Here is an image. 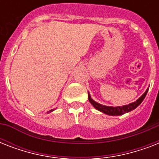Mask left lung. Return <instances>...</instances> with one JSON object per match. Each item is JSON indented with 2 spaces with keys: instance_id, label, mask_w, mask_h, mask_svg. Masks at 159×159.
<instances>
[{
  "instance_id": "obj_1",
  "label": "left lung",
  "mask_w": 159,
  "mask_h": 159,
  "mask_svg": "<svg viewBox=\"0 0 159 159\" xmlns=\"http://www.w3.org/2000/svg\"><path fill=\"white\" fill-rule=\"evenodd\" d=\"M148 91V88L146 90L145 92L136 102L122 106H107L100 104V103H97V102H95L94 100L91 97V95H90L89 92H88V99H89L90 103L94 106L97 110L100 111L102 113L106 114L108 116H121V115H124V114L128 113L129 111H133L137 106H139L141 104V102H143V99L145 98Z\"/></svg>"
}]
</instances>
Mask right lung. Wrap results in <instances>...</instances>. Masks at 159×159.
I'll use <instances>...</instances> for the list:
<instances>
[{"label":"right lung","instance_id":"1","mask_svg":"<svg viewBox=\"0 0 159 159\" xmlns=\"http://www.w3.org/2000/svg\"><path fill=\"white\" fill-rule=\"evenodd\" d=\"M51 111H53V110H51V111H49V112H51Z\"/></svg>","mask_w":159,"mask_h":159}]
</instances>
